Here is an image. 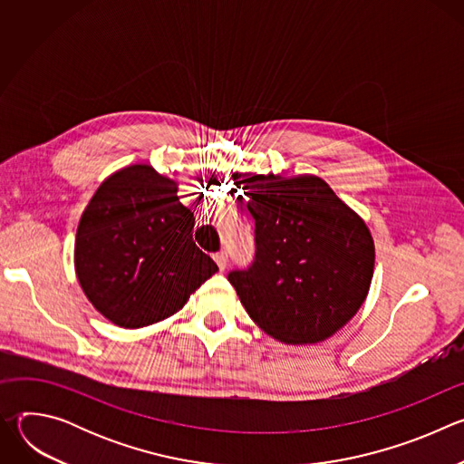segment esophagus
Here are the masks:
<instances>
[{
	"mask_svg": "<svg viewBox=\"0 0 464 464\" xmlns=\"http://www.w3.org/2000/svg\"><path fill=\"white\" fill-rule=\"evenodd\" d=\"M215 262L218 264L220 272H224V270L227 268V253H226V251H220V253H217V255H215Z\"/></svg>",
	"mask_w": 464,
	"mask_h": 464,
	"instance_id": "1",
	"label": "esophagus"
}]
</instances>
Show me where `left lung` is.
<instances>
[{"mask_svg":"<svg viewBox=\"0 0 464 464\" xmlns=\"http://www.w3.org/2000/svg\"><path fill=\"white\" fill-rule=\"evenodd\" d=\"M255 218V260L229 283L253 323L288 345L334 336L365 303L374 242L363 218L314 174L233 172Z\"/></svg>","mask_w":464,"mask_h":464,"instance_id":"obj_1","label":"left lung"}]
</instances>
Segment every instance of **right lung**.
<instances>
[{
	"label": "right lung",
	"mask_w": 464,
	"mask_h": 464,
	"mask_svg": "<svg viewBox=\"0 0 464 464\" xmlns=\"http://www.w3.org/2000/svg\"><path fill=\"white\" fill-rule=\"evenodd\" d=\"M194 217L178 181L136 163L92 196L75 237V274L108 321L141 328L174 315L218 266L192 242Z\"/></svg>",
	"instance_id": "right-lung-1"
}]
</instances>
